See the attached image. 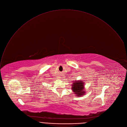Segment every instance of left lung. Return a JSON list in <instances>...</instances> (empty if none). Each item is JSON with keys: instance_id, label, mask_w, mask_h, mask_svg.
Instances as JSON below:
<instances>
[{"instance_id": "8db88e82", "label": "left lung", "mask_w": 127, "mask_h": 127, "mask_svg": "<svg viewBox=\"0 0 127 127\" xmlns=\"http://www.w3.org/2000/svg\"><path fill=\"white\" fill-rule=\"evenodd\" d=\"M74 82V83H73V85L72 86V90L73 92L74 93V94L77 95V96H81L86 93L83 91L84 83H83L82 81Z\"/></svg>"}]
</instances>
